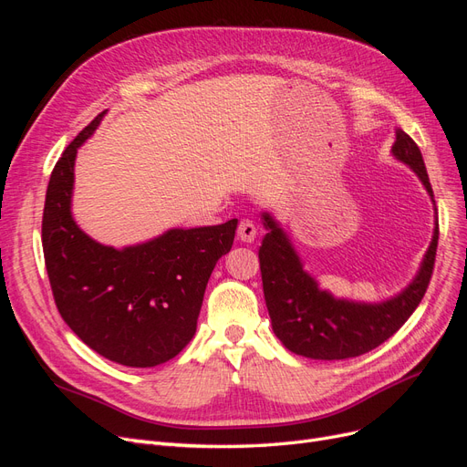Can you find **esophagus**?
Wrapping results in <instances>:
<instances>
[{
  "mask_svg": "<svg viewBox=\"0 0 467 467\" xmlns=\"http://www.w3.org/2000/svg\"><path fill=\"white\" fill-rule=\"evenodd\" d=\"M237 237H239V242H244V244L255 242V237H257L255 223H253L251 220H242V222H239V225H237Z\"/></svg>",
  "mask_w": 467,
  "mask_h": 467,
  "instance_id": "34e87169",
  "label": "esophagus"
}]
</instances>
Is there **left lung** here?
Returning a JSON list of instances; mask_svg holds the SVG:
<instances>
[{"label":"left lung","instance_id":"obj_1","mask_svg":"<svg viewBox=\"0 0 467 467\" xmlns=\"http://www.w3.org/2000/svg\"><path fill=\"white\" fill-rule=\"evenodd\" d=\"M391 153L413 169L432 199L427 167L413 138L401 129L395 130ZM263 222L268 230L259 249L265 302L275 335L294 355L316 360L360 357L400 331L429 288L438 247V218L415 280L379 304L337 300L327 290H319L275 218L265 212Z\"/></svg>","mask_w":467,"mask_h":467}]
</instances>
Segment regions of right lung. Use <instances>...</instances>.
<instances>
[{"label":"right lung","instance_id":"right-lung-1","mask_svg":"<svg viewBox=\"0 0 467 467\" xmlns=\"http://www.w3.org/2000/svg\"><path fill=\"white\" fill-rule=\"evenodd\" d=\"M97 115L54 165L42 214V251L62 319L99 355L132 368L177 357L196 333L208 278L234 245L237 220L169 230L115 249L83 234L72 216L78 148Z\"/></svg>","mask_w":467,"mask_h":467}]
</instances>
